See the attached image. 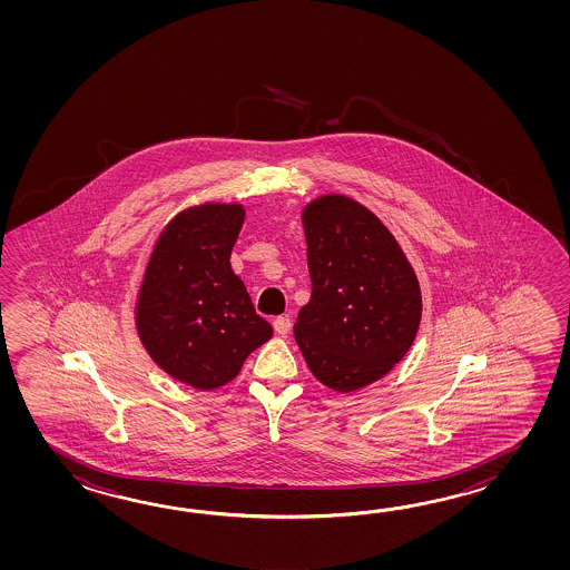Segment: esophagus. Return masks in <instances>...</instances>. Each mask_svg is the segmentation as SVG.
<instances>
[{"label":"esophagus","mask_w":570,"mask_h":570,"mask_svg":"<svg viewBox=\"0 0 570 570\" xmlns=\"http://www.w3.org/2000/svg\"><path fill=\"white\" fill-rule=\"evenodd\" d=\"M273 327H275V332L281 334V336H287L291 330V320L287 315H279V317H275V322H273Z\"/></svg>","instance_id":"1"}]
</instances>
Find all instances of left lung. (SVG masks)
Instances as JSON below:
<instances>
[{"instance_id":"left-lung-1","label":"left lung","mask_w":570,"mask_h":570,"mask_svg":"<svg viewBox=\"0 0 570 570\" xmlns=\"http://www.w3.org/2000/svg\"><path fill=\"white\" fill-rule=\"evenodd\" d=\"M312 297L293 326L320 383L351 393L375 383L412 348L422 291L395 236L352 197L303 207Z\"/></svg>"}]
</instances>
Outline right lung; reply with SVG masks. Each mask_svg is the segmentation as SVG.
<instances>
[{
	"instance_id": "1",
	"label": "right lung",
	"mask_w": 570,
	"mask_h": 570,
	"mask_svg": "<svg viewBox=\"0 0 570 570\" xmlns=\"http://www.w3.org/2000/svg\"><path fill=\"white\" fill-rule=\"evenodd\" d=\"M244 216L243 204L219 202L179 212L158 234L136 297L134 322L148 356L199 391L230 383L273 336L230 267Z\"/></svg>"
}]
</instances>
